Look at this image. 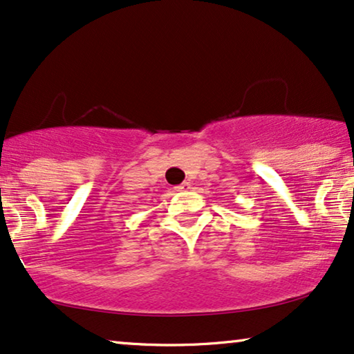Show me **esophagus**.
I'll return each instance as SVG.
<instances>
[{"label":"esophagus","instance_id":"esophagus-1","mask_svg":"<svg viewBox=\"0 0 354 354\" xmlns=\"http://www.w3.org/2000/svg\"><path fill=\"white\" fill-rule=\"evenodd\" d=\"M175 189H176V191H189V189H191V183L184 181L183 184H179V186H176Z\"/></svg>","mask_w":354,"mask_h":354}]
</instances>
